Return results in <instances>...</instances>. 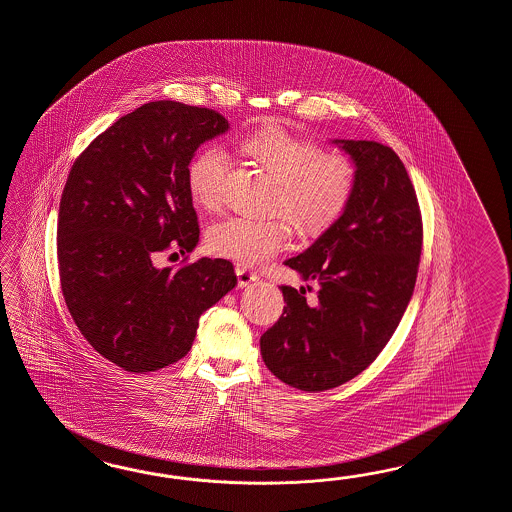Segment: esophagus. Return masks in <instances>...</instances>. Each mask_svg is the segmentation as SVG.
I'll use <instances>...</instances> for the list:
<instances>
[{"instance_id": "1", "label": "esophagus", "mask_w": 512, "mask_h": 512, "mask_svg": "<svg viewBox=\"0 0 512 512\" xmlns=\"http://www.w3.org/2000/svg\"><path fill=\"white\" fill-rule=\"evenodd\" d=\"M235 272H237L238 287H248V285H251L253 281H257V279H259L255 272H251V270L244 268V266H237V268H235Z\"/></svg>"}]
</instances>
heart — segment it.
<instances>
[{
	"label": "heart",
	"instance_id": "b5f03b06",
	"mask_svg": "<svg viewBox=\"0 0 512 512\" xmlns=\"http://www.w3.org/2000/svg\"><path fill=\"white\" fill-rule=\"evenodd\" d=\"M242 150L277 181L272 211L285 212L303 233H324L348 209L357 170L344 155H325L312 138L268 125L242 140ZM231 163L222 146L201 148L187 166L188 192L203 209L224 203ZM292 237L283 216L255 220L229 216L207 229L212 253L242 266H261L285 250Z\"/></svg>",
	"mask_w": 512,
	"mask_h": 512
}]
</instances>
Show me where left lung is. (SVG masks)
Returning <instances> with one entry per match:
<instances>
[{
  "instance_id": "obj_1",
  "label": "left lung",
  "mask_w": 512,
  "mask_h": 512,
  "mask_svg": "<svg viewBox=\"0 0 512 512\" xmlns=\"http://www.w3.org/2000/svg\"><path fill=\"white\" fill-rule=\"evenodd\" d=\"M337 144L357 166L348 209L285 262L318 285V296L283 285L287 305L261 337L268 370L305 392L340 387L377 359L411 301L424 244L418 198L396 151L374 140Z\"/></svg>"
}]
</instances>
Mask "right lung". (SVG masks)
<instances>
[{
	"instance_id": "right-lung-1",
	"label": "right lung",
	"mask_w": 512,
	"mask_h": 512,
	"mask_svg": "<svg viewBox=\"0 0 512 512\" xmlns=\"http://www.w3.org/2000/svg\"><path fill=\"white\" fill-rule=\"evenodd\" d=\"M227 127L212 109L150 101L72 164L57 227L64 301L88 344L125 372H155L183 359L203 311L237 285L225 259L153 264L163 251L196 248L187 166L200 144Z\"/></svg>"
}]
</instances>
